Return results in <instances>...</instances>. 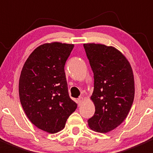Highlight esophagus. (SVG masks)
<instances>
[{"instance_id": "34e87169", "label": "esophagus", "mask_w": 153, "mask_h": 153, "mask_svg": "<svg viewBox=\"0 0 153 153\" xmlns=\"http://www.w3.org/2000/svg\"><path fill=\"white\" fill-rule=\"evenodd\" d=\"M83 101H84V98H83L82 97H80V98H78V100H77V103H78V105H81V104H82Z\"/></svg>"}]
</instances>
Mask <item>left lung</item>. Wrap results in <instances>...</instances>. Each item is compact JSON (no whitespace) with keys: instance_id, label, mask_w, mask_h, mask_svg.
Listing matches in <instances>:
<instances>
[{"instance_id":"8db88e82","label":"left lung","mask_w":153,"mask_h":153,"mask_svg":"<svg viewBox=\"0 0 153 153\" xmlns=\"http://www.w3.org/2000/svg\"><path fill=\"white\" fill-rule=\"evenodd\" d=\"M84 47L94 74L91 99L95 112L87 122L92 130L106 133L119 126L130 110L135 95L133 72L115 47L96 44Z\"/></svg>"}]
</instances>
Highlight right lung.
Instances as JSON below:
<instances>
[{"instance_id": "add662e5", "label": "right lung", "mask_w": 153, "mask_h": 153, "mask_svg": "<svg viewBox=\"0 0 153 153\" xmlns=\"http://www.w3.org/2000/svg\"><path fill=\"white\" fill-rule=\"evenodd\" d=\"M73 44L53 42L37 47L19 79L21 104L29 121L49 133L64 129L77 104L69 95L64 66Z\"/></svg>"}]
</instances>
